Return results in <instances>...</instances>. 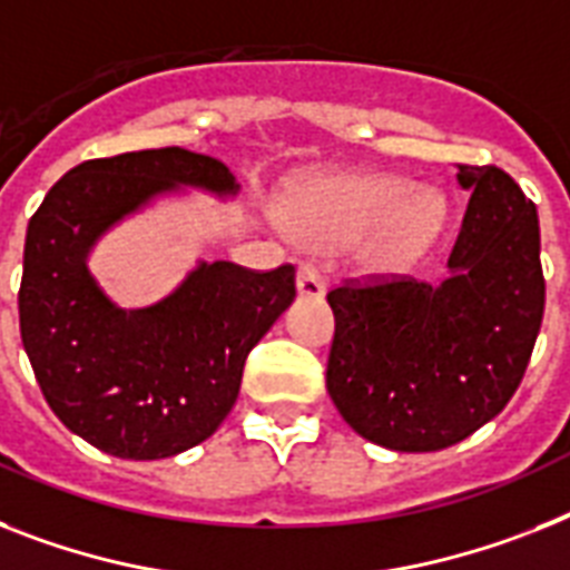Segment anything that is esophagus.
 Instances as JSON below:
<instances>
[{
  "label": "esophagus",
  "mask_w": 570,
  "mask_h": 570,
  "mask_svg": "<svg viewBox=\"0 0 570 570\" xmlns=\"http://www.w3.org/2000/svg\"><path fill=\"white\" fill-rule=\"evenodd\" d=\"M296 291H299V296H312V299L326 294V279H323L317 265H312V262L299 265V271H296Z\"/></svg>",
  "instance_id": "obj_1"
}]
</instances>
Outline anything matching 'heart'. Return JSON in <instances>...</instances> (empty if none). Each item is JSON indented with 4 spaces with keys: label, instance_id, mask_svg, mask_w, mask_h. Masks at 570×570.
Instances as JSON below:
<instances>
[{
    "label": "heart",
    "instance_id": "heart-1",
    "mask_svg": "<svg viewBox=\"0 0 570 570\" xmlns=\"http://www.w3.org/2000/svg\"><path fill=\"white\" fill-rule=\"evenodd\" d=\"M282 218L320 247L361 242L358 258L370 274H399L440 238L449 200L399 174L341 171L296 191Z\"/></svg>",
    "mask_w": 570,
    "mask_h": 570
}]
</instances>
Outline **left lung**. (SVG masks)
Masks as SVG:
<instances>
[{"mask_svg":"<svg viewBox=\"0 0 570 570\" xmlns=\"http://www.w3.org/2000/svg\"><path fill=\"white\" fill-rule=\"evenodd\" d=\"M469 191L443 282L328 294L326 390L346 425L390 451H440L504 411L544 314L539 215L495 166H460Z\"/></svg>","mask_w":570,"mask_h":570,"instance_id":"8db88e82","label":"left lung"}]
</instances>
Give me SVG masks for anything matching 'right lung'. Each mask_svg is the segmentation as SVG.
I'll return each instance as SVG.
<instances>
[{
	"label": "right lung",
	"mask_w": 570,
	"mask_h": 570,
	"mask_svg": "<svg viewBox=\"0 0 570 570\" xmlns=\"http://www.w3.org/2000/svg\"><path fill=\"white\" fill-rule=\"evenodd\" d=\"M242 186L220 159L154 148L66 171L28 220L20 335L42 396L72 434L121 460L195 449L233 411L244 361L294 303V267L197 262L171 294L125 308L89 271L107 233L163 197Z\"/></svg>",
	"instance_id": "obj_1"
}]
</instances>
